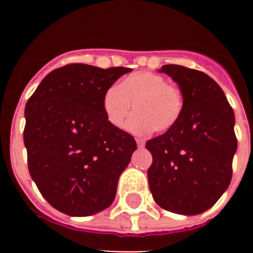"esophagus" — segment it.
Wrapping results in <instances>:
<instances>
[{
  "label": "esophagus",
  "mask_w": 253,
  "mask_h": 253,
  "mask_svg": "<svg viewBox=\"0 0 253 253\" xmlns=\"http://www.w3.org/2000/svg\"><path fill=\"white\" fill-rule=\"evenodd\" d=\"M137 144L139 148H143V147H144V144H146V142H144L143 139H137Z\"/></svg>",
  "instance_id": "obj_1"
}]
</instances>
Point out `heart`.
<instances>
[{
	"label": "heart",
	"mask_w": 253,
	"mask_h": 253,
	"mask_svg": "<svg viewBox=\"0 0 253 253\" xmlns=\"http://www.w3.org/2000/svg\"><path fill=\"white\" fill-rule=\"evenodd\" d=\"M128 129L135 134L152 130L167 131L181 119L184 113V93L175 84L154 72H137L125 77L119 86L107 88L102 107L113 126L123 128L133 111Z\"/></svg>",
	"instance_id": "b5f03b06"
}]
</instances>
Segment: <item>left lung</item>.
Listing matches in <instances>:
<instances>
[{
    "instance_id": "left-lung-1",
    "label": "left lung",
    "mask_w": 253,
    "mask_h": 253,
    "mask_svg": "<svg viewBox=\"0 0 253 253\" xmlns=\"http://www.w3.org/2000/svg\"><path fill=\"white\" fill-rule=\"evenodd\" d=\"M160 72L178 84L185 106L173 128L146 143L153 158L147 172L149 189L163 209L195 215L213 207L231 184L234 113L204 72L177 64H166Z\"/></svg>"
}]
</instances>
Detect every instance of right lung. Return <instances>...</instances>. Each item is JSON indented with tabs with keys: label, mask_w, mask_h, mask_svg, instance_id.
Masks as SVG:
<instances>
[{
	"label": "right lung",
	"mask_w": 253,
	"mask_h": 253,
	"mask_svg": "<svg viewBox=\"0 0 253 253\" xmlns=\"http://www.w3.org/2000/svg\"><path fill=\"white\" fill-rule=\"evenodd\" d=\"M130 71L67 64L46 75L26 102L29 172L46 202L67 215H92L115 199L137 143L109 123L102 97Z\"/></svg>",
	"instance_id": "add662e5"
}]
</instances>
